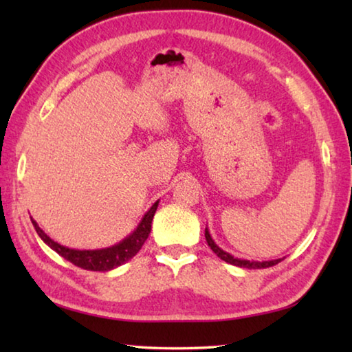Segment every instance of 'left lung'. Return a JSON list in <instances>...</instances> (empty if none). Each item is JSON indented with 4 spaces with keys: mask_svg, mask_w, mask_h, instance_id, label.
<instances>
[{
    "mask_svg": "<svg viewBox=\"0 0 352 352\" xmlns=\"http://www.w3.org/2000/svg\"><path fill=\"white\" fill-rule=\"evenodd\" d=\"M205 237H206V242L208 245L211 247V250L214 253H216L220 259L228 262L231 265H236V267H243V269H267V267H272V265H276L278 262H281L283 259H273V261H247V259H239V258H234V256H231L230 253L223 252L222 248H220L216 242L212 241V237L210 234V231H208V226L205 228Z\"/></svg>",
    "mask_w": 352,
    "mask_h": 352,
    "instance_id": "8db88e82",
    "label": "left lung"
}]
</instances>
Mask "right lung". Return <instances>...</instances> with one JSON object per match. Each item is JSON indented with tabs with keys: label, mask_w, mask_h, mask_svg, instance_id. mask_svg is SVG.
Listing matches in <instances>:
<instances>
[{
	"label": "right lung",
	"mask_w": 352,
	"mask_h": 352,
	"mask_svg": "<svg viewBox=\"0 0 352 352\" xmlns=\"http://www.w3.org/2000/svg\"><path fill=\"white\" fill-rule=\"evenodd\" d=\"M160 200L155 201L151 206L144 217L141 219L140 225L136 226V230L132 234H129L126 239H122L119 243H115L109 248H100V250H74L63 247L60 243H57L47 236L43 230L40 228L38 223L31 217L32 225L37 234L41 237L47 247H51L56 253H58L71 264L80 267L83 270H91V272H109L116 269V267L126 264L133 256L140 252L141 247L144 245L146 239L151 234L152 230V220L155 216V211H157Z\"/></svg>",
	"instance_id": "add662e5"
}]
</instances>
